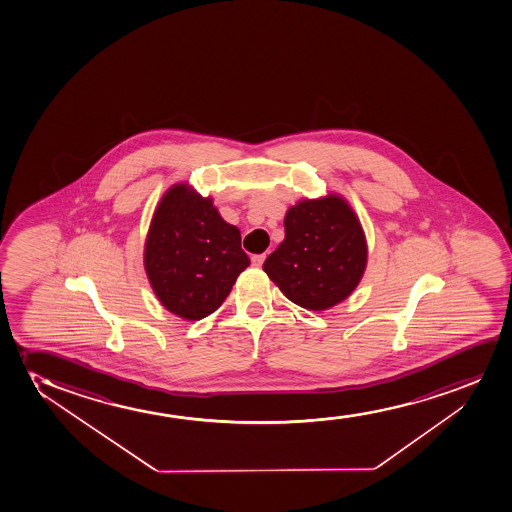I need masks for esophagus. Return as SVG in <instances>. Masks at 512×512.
<instances>
[{"mask_svg":"<svg viewBox=\"0 0 512 512\" xmlns=\"http://www.w3.org/2000/svg\"><path fill=\"white\" fill-rule=\"evenodd\" d=\"M264 260H266V253H262V255H253L252 264L255 267H260L264 264Z\"/></svg>","mask_w":512,"mask_h":512,"instance_id":"34e87169","label":"esophagus"}]
</instances>
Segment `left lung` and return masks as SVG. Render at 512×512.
<instances>
[{"label":"left lung","instance_id":"left-lung-1","mask_svg":"<svg viewBox=\"0 0 512 512\" xmlns=\"http://www.w3.org/2000/svg\"><path fill=\"white\" fill-rule=\"evenodd\" d=\"M368 264L359 217L339 193L304 198L286 210L285 239L264 273L293 304L323 312L351 295Z\"/></svg>","mask_w":512,"mask_h":512}]
</instances>
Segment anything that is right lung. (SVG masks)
Returning a JSON list of instances; mask_svg holds the SVG:
<instances>
[{
    "label": "right lung",
    "mask_w": 512,
    "mask_h": 512,
    "mask_svg": "<svg viewBox=\"0 0 512 512\" xmlns=\"http://www.w3.org/2000/svg\"><path fill=\"white\" fill-rule=\"evenodd\" d=\"M250 266L241 233L220 217L213 198L189 182L166 189L144 243V269L161 306L186 321L217 311Z\"/></svg>",
    "instance_id": "right-lung-1"
}]
</instances>
